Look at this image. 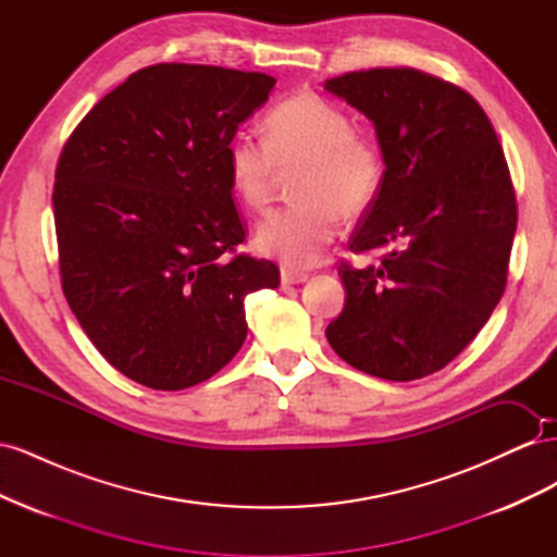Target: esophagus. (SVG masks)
<instances>
[{
  "mask_svg": "<svg viewBox=\"0 0 557 557\" xmlns=\"http://www.w3.org/2000/svg\"><path fill=\"white\" fill-rule=\"evenodd\" d=\"M309 278L307 272H297L293 267H281V283L283 285H295V283H305Z\"/></svg>",
  "mask_w": 557,
  "mask_h": 557,
  "instance_id": "obj_1",
  "label": "esophagus"
}]
</instances>
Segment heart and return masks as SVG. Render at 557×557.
<instances>
[{
  "mask_svg": "<svg viewBox=\"0 0 557 557\" xmlns=\"http://www.w3.org/2000/svg\"><path fill=\"white\" fill-rule=\"evenodd\" d=\"M264 137L237 132L225 166L234 195L262 211L281 174L295 172L297 201L269 213L258 227V248L285 264H313L339 232V218H360L383 188L381 146L356 132L350 115L315 92L283 99L264 117Z\"/></svg>",
  "mask_w": 557,
  "mask_h": 557,
  "instance_id": "heart-1",
  "label": "heart"
}]
</instances>
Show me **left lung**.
<instances>
[{
    "label": "left lung",
    "mask_w": 557,
    "mask_h": 557,
    "mask_svg": "<svg viewBox=\"0 0 557 557\" xmlns=\"http://www.w3.org/2000/svg\"><path fill=\"white\" fill-rule=\"evenodd\" d=\"M374 123L383 188L339 264L346 305L325 330L336 356L387 381H413L458 358L507 288L518 223L502 144L479 102L411 66L325 81Z\"/></svg>",
    "instance_id": "8db88e82"
}]
</instances>
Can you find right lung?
<instances>
[{
    "label": "right lung",
    "instance_id": "add662e5",
    "mask_svg": "<svg viewBox=\"0 0 557 557\" xmlns=\"http://www.w3.org/2000/svg\"><path fill=\"white\" fill-rule=\"evenodd\" d=\"M276 78L162 62L134 72L66 139L53 185L66 301L117 372L153 391L211 379L246 339V295L278 267L246 230L230 139Z\"/></svg>",
    "mask_w": 557,
    "mask_h": 557
}]
</instances>
